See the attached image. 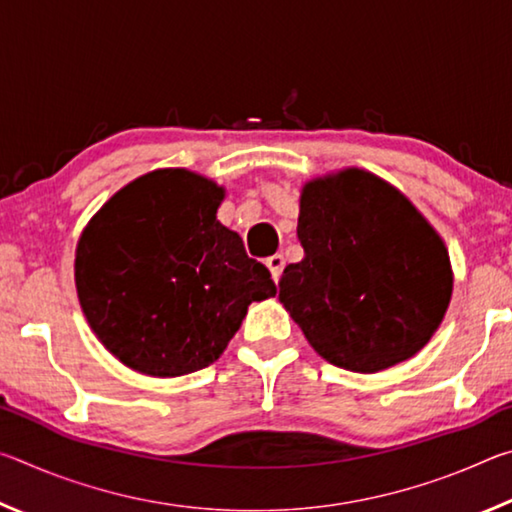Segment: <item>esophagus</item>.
Instances as JSON below:
<instances>
[{
  "instance_id": "esophagus-1",
  "label": "esophagus",
  "mask_w": 512,
  "mask_h": 512,
  "mask_svg": "<svg viewBox=\"0 0 512 512\" xmlns=\"http://www.w3.org/2000/svg\"><path fill=\"white\" fill-rule=\"evenodd\" d=\"M266 266H268V271H271L273 280L277 282V280H280L282 271H284V257L282 255H271L266 259Z\"/></svg>"
}]
</instances>
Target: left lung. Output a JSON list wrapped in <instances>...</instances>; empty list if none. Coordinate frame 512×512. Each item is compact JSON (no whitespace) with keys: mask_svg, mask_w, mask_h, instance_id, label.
I'll return each instance as SVG.
<instances>
[{"mask_svg":"<svg viewBox=\"0 0 512 512\" xmlns=\"http://www.w3.org/2000/svg\"><path fill=\"white\" fill-rule=\"evenodd\" d=\"M298 239L305 257L284 268L280 302L325 361L370 375L431 341L452 300V262L400 189L357 167L309 180Z\"/></svg>","mask_w":512,"mask_h":512,"instance_id":"obj_1","label":"left lung"}]
</instances>
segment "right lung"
<instances>
[{"instance_id": "obj_1", "label": "right lung", "mask_w": 512, "mask_h": 512, "mask_svg": "<svg viewBox=\"0 0 512 512\" xmlns=\"http://www.w3.org/2000/svg\"><path fill=\"white\" fill-rule=\"evenodd\" d=\"M225 189L187 169H155L103 203L76 244L88 325L112 357L180 377L221 357L250 302L275 296L264 264L216 219Z\"/></svg>"}]
</instances>
